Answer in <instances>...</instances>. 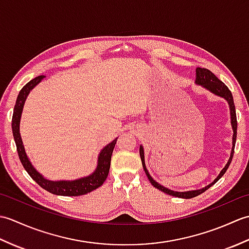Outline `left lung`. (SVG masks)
Wrapping results in <instances>:
<instances>
[{
	"label": "left lung",
	"instance_id": "1",
	"mask_svg": "<svg viewBox=\"0 0 249 249\" xmlns=\"http://www.w3.org/2000/svg\"><path fill=\"white\" fill-rule=\"evenodd\" d=\"M196 73H197V78H196V83L197 84H201V86L204 87L205 89H210L211 92L214 93L215 95H218L220 97H224L227 102L229 104V107H230V113H231V125H232V128H233V139H232V150H231V155L228 162H227V165L225 166V168L223 170L220 171L219 176L214 179V182L211 183L208 186L202 188V189H198V190H190V192H184V193H178V192H173V190L168 189L166 187L161 186L160 184H158L157 182H155L154 179L152 178V177L150 176L149 171L146 170L145 168V162H144V152H143V147L140 145V157H141V161H142V167H143L145 174L147 178H149V181L151 182V184L153 186L156 187L157 189L161 190V192L166 193L170 196H173V197H178V198H184V199H190V198H194L196 196H199L200 194L204 193L206 189H209L212 185H214L216 182L218 181V179L224 176L226 173L227 169L229 168L230 163L232 158H233V153H234V146H235V141H236V129H237V122H236V113H235V106H234V102H233V97H232V94L230 92V89H228V87L226 86V84L220 81L219 79L216 77L214 73L206 70V68H202V67H198L197 70H196Z\"/></svg>",
	"mask_w": 249,
	"mask_h": 249
}]
</instances>
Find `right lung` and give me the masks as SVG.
Segmentation results:
<instances>
[{
	"instance_id": "1",
	"label": "right lung",
	"mask_w": 249,
	"mask_h": 249,
	"mask_svg": "<svg viewBox=\"0 0 249 249\" xmlns=\"http://www.w3.org/2000/svg\"><path fill=\"white\" fill-rule=\"evenodd\" d=\"M43 78H45V76L41 75L32 79L30 82L26 83L25 86L20 89L17 100H16V105H15L14 113H13V120H12V128H13V135H14L16 145H17V151H18L20 161L22 163V166L24 167L26 172L30 174V177L33 178L40 187H43L44 189L47 190V192H49L51 194L59 195V196H70V197L71 196V197H75V196H81V195H86L88 193H91L94 189L102 186L104 182L106 181V178L108 177L110 162H111V155H112L114 145L116 143L118 138L114 139L112 142H110V143L107 146H105L102 150V152H100V154L98 156L97 168L96 170L91 174V176L76 179V181L52 182L46 179L40 173H38L35 170L33 166H32L28 156L25 154L22 140H21L20 133H19L21 112H22L26 96H28V94L30 93L31 89H33L36 84H38L41 80H43Z\"/></svg>"
}]
</instances>
